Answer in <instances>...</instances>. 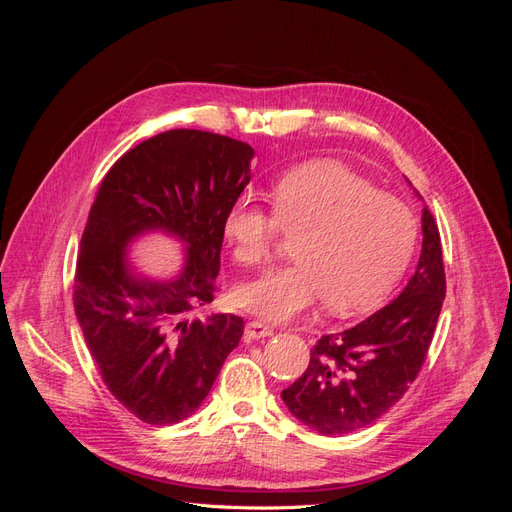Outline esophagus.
Instances as JSON below:
<instances>
[{
	"label": "esophagus",
	"mask_w": 512,
	"mask_h": 512,
	"mask_svg": "<svg viewBox=\"0 0 512 512\" xmlns=\"http://www.w3.org/2000/svg\"><path fill=\"white\" fill-rule=\"evenodd\" d=\"M269 335H273V327H269V324L262 322V320H252L245 327V337L247 339H260V337H269Z\"/></svg>",
	"instance_id": "34e87169"
}]
</instances>
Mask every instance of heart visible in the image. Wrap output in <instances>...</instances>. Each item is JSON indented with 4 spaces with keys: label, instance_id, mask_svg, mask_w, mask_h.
I'll return each instance as SVG.
<instances>
[{
    "label": "heart",
    "instance_id": "heart-1",
    "mask_svg": "<svg viewBox=\"0 0 512 512\" xmlns=\"http://www.w3.org/2000/svg\"><path fill=\"white\" fill-rule=\"evenodd\" d=\"M284 232L297 235V260L237 292L243 307L280 322L320 299L333 314L378 303L410 265L418 220L401 198L378 192L344 164L320 160L275 181L273 209L245 194L224 215V237L245 269L265 267Z\"/></svg>",
    "mask_w": 512,
    "mask_h": 512
}]
</instances>
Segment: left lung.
<instances>
[{"instance_id": "left-lung-1", "label": "left lung", "mask_w": 512, "mask_h": 512, "mask_svg": "<svg viewBox=\"0 0 512 512\" xmlns=\"http://www.w3.org/2000/svg\"><path fill=\"white\" fill-rule=\"evenodd\" d=\"M444 294L440 230L425 209L423 252L404 292L354 327L318 339L303 376L282 391L288 410L322 436L378 421L423 369Z\"/></svg>"}]
</instances>
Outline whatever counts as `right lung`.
I'll list each match as a JSON object with an SVG mask.
<instances>
[{"instance_id":"1","label":"right lung","mask_w":512,"mask_h":512,"mask_svg":"<svg viewBox=\"0 0 512 512\" xmlns=\"http://www.w3.org/2000/svg\"><path fill=\"white\" fill-rule=\"evenodd\" d=\"M254 149L203 130H168L126 151L102 179L74 273V309L102 382L149 425L188 418L239 346L243 318L196 314L215 297L224 215L250 183ZM162 227L189 245L179 281L127 275L125 243Z\"/></svg>"}]
</instances>
